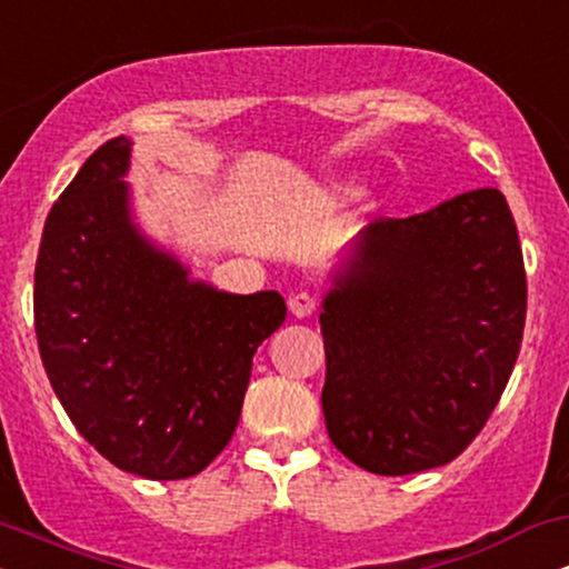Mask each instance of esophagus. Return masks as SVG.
Returning <instances> with one entry per match:
<instances>
[{
	"label": "esophagus",
	"mask_w": 569,
	"mask_h": 569,
	"mask_svg": "<svg viewBox=\"0 0 569 569\" xmlns=\"http://www.w3.org/2000/svg\"><path fill=\"white\" fill-rule=\"evenodd\" d=\"M316 307H318V299L312 297L310 291H297L289 297V310L293 318L312 316V312H316Z\"/></svg>",
	"instance_id": "34e87169"
}]
</instances>
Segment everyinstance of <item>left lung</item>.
I'll use <instances>...</instances> for the list:
<instances>
[{"mask_svg":"<svg viewBox=\"0 0 569 569\" xmlns=\"http://www.w3.org/2000/svg\"><path fill=\"white\" fill-rule=\"evenodd\" d=\"M525 316L519 232L498 189L371 221L323 299L329 439L380 476L452 462L498 407Z\"/></svg>","mask_w":569,"mask_h":569,"instance_id":"left-lung-1","label":"left lung"}]
</instances>
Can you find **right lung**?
<instances>
[{
  "mask_svg": "<svg viewBox=\"0 0 569 569\" xmlns=\"http://www.w3.org/2000/svg\"><path fill=\"white\" fill-rule=\"evenodd\" d=\"M130 139L98 147L50 208L34 270L48 380L84 441L154 481L200 473L232 439L278 291L227 293L130 219Z\"/></svg>",
  "mask_w": 569,
  "mask_h": 569,
  "instance_id": "add662e5",
  "label": "right lung"
}]
</instances>
